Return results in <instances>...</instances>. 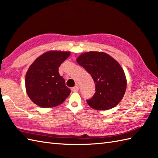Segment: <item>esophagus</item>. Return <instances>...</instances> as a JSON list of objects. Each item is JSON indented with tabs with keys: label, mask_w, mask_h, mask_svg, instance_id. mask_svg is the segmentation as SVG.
Returning <instances> with one entry per match:
<instances>
[{
	"label": "esophagus",
	"mask_w": 158,
	"mask_h": 158,
	"mask_svg": "<svg viewBox=\"0 0 158 158\" xmlns=\"http://www.w3.org/2000/svg\"><path fill=\"white\" fill-rule=\"evenodd\" d=\"M78 90H79V89H78V85H76L74 86V87H72V91L73 92H77V91H78Z\"/></svg>",
	"instance_id": "esophagus-1"
}]
</instances>
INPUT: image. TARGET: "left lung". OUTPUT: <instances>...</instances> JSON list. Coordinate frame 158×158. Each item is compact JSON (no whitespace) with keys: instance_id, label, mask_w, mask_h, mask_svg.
<instances>
[{"instance_id":"8db88e82","label":"left lung","mask_w":158,"mask_h":158,"mask_svg":"<svg viewBox=\"0 0 158 158\" xmlns=\"http://www.w3.org/2000/svg\"><path fill=\"white\" fill-rule=\"evenodd\" d=\"M80 66L91 74L95 85V93L86 102L95 110L115 107L123 99L127 80L123 69L117 60L102 52H85L76 59Z\"/></svg>"}]
</instances>
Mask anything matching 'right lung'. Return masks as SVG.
Wrapping results in <instances>:
<instances>
[{"label":"right lung","instance_id":"obj_1","mask_svg":"<svg viewBox=\"0 0 158 158\" xmlns=\"http://www.w3.org/2000/svg\"><path fill=\"white\" fill-rule=\"evenodd\" d=\"M69 52L48 51L39 56L28 68L26 91L33 103L42 108L55 107L65 100L71 90L59 73V67Z\"/></svg>","mask_w":158,"mask_h":158}]
</instances>
